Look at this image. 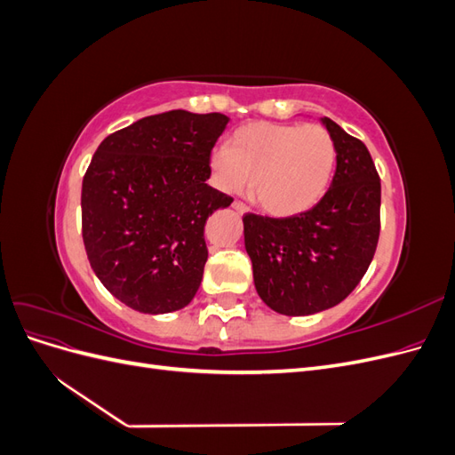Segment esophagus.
Masks as SVG:
<instances>
[{
  "mask_svg": "<svg viewBox=\"0 0 455 455\" xmlns=\"http://www.w3.org/2000/svg\"><path fill=\"white\" fill-rule=\"evenodd\" d=\"M233 211H237L239 214H244L246 211H249V206H246L244 203H241V201H233Z\"/></svg>",
  "mask_w": 455,
  "mask_h": 455,
  "instance_id": "34e87169",
  "label": "esophagus"
}]
</instances>
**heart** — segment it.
Returning <instances> with one entry per match:
<instances>
[{
    "mask_svg": "<svg viewBox=\"0 0 455 455\" xmlns=\"http://www.w3.org/2000/svg\"><path fill=\"white\" fill-rule=\"evenodd\" d=\"M336 144L323 125L256 121L214 148L211 174L224 194L249 182L252 199L273 216H296L319 203L336 169Z\"/></svg>",
    "mask_w": 455,
    "mask_h": 455,
    "instance_id": "1",
    "label": "heart"
}]
</instances>
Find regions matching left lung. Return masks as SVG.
<instances>
[{"instance_id":"1","label":"left lung","mask_w":455,"mask_h":455,"mask_svg":"<svg viewBox=\"0 0 455 455\" xmlns=\"http://www.w3.org/2000/svg\"><path fill=\"white\" fill-rule=\"evenodd\" d=\"M336 144V172L313 209L288 218L244 214V246L259 298L299 316L346 299L361 283L379 239L381 184L368 148L323 117Z\"/></svg>"}]
</instances>
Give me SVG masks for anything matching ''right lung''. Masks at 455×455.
Returning <instances> with one entry per match:
<instances>
[{
	"instance_id": "add662e5",
	"label": "right lung",
	"mask_w": 455,
	"mask_h": 455,
	"mask_svg": "<svg viewBox=\"0 0 455 455\" xmlns=\"http://www.w3.org/2000/svg\"><path fill=\"white\" fill-rule=\"evenodd\" d=\"M224 114L172 109L106 136L84 176L81 228L96 277L149 315L194 299L209 258L204 224L231 197L206 184Z\"/></svg>"
}]
</instances>
